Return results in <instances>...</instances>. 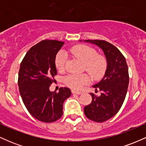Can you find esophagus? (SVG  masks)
Here are the masks:
<instances>
[{
  "instance_id": "34e87169",
  "label": "esophagus",
  "mask_w": 146,
  "mask_h": 146,
  "mask_svg": "<svg viewBox=\"0 0 146 146\" xmlns=\"http://www.w3.org/2000/svg\"><path fill=\"white\" fill-rule=\"evenodd\" d=\"M71 92H72V93H73V94H77V95H81L82 94V92L78 91V90H72Z\"/></svg>"
}]
</instances>
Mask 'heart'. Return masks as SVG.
Here are the masks:
<instances>
[{
    "instance_id": "b5f03b06",
    "label": "heart",
    "mask_w": 146,
    "mask_h": 146,
    "mask_svg": "<svg viewBox=\"0 0 146 146\" xmlns=\"http://www.w3.org/2000/svg\"><path fill=\"white\" fill-rule=\"evenodd\" d=\"M70 52L77 58L84 62V68L94 80H99L104 75L107 67L106 60L103 56L97 54L95 48L85 44H78L73 46ZM67 56L64 51L57 53L55 63L57 68L63 70ZM89 77L86 74L71 73L65 77L64 82L72 89L78 90L89 82Z\"/></svg>"
}]
</instances>
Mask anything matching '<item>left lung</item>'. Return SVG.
<instances>
[{
    "label": "left lung",
    "mask_w": 146,
    "mask_h": 146,
    "mask_svg": "<svg viewBox=\"0 0 146 146\" xmlns=\"http://www.w3.org/2000/svg\"><path fill=\"white\" fill-rule=\"evenodd\" d=\"M101 48L106 58L107 68L104 78L93 87L102 92L98 97L90 93L92 102L84 108L85 115L95 122H104L115 116L121 108L129 84L128 68L119 50L110 43L100 40H86Z\"/></svg>",
    "instance_id": "left-lung-1"
}]
</instances>
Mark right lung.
<instances>
[{
  "instance_id": "1",
  "label": "right lung",
  "mask_w": 146,
  "mask_h": 146,
  "mask_svg": "<svg viewBox=\"0 0 146 146\" xmlns=\"http://www.w3.org/2000/svg\"><path fill=\"white\" fill-rule=\"evenodd\" d=\"M63 42L44 40L32 46L20 66L18 84L22 100L29 113L46 123L56 121L62 116L63 104L71 95L68 88L51 92L49 87L57 74L56 54Z\"/></svg>"
}]
</instances>
